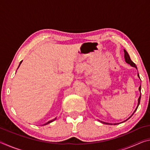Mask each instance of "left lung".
<instances>
[{
  "label": "left lung",
  "instance_id": "obj_1",
  "mask_svg": "<svg viewBox=\"0 0 150 150\" xmlns=\"http://www.w3.org/2000/svg\"><path fill=\"white\" fill-rule=\"evenodd\" d=\"M124 58H125V62L127 63H128L129 65H130L132 67H135L136 69H137V67H136V64L135 63H134L131 60V59H130V55H129V54H128V52H126V51L125 50H124ZM138 77L139 78V74L138 73ZM140 79V78H139ZM139 92H141V85L139 86ZM140 99H141V93H140V95H139V98H138V105H137V106H136V109H135V110L134 111V112L132 113V115L130 117H129L128 118H127L126 120H124V121H123V122H120V123H114V124H112V123H108V122H103V121H101V120H98V121L99 122H100L101 123H103V124H109V125H116V124H120V123H122V122H126V120H128L129 118H130L132 116V115H134V112H135L136 111V110L137 109H138V106H139V103H140Z\"/></svg>",
  "mask_w": 150,
  "mask_h": 150
}]
</instances>
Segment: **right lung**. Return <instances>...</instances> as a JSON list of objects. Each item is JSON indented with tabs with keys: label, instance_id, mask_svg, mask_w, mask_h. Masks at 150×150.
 I'll return each mask as SVG.
<instances>
[{
	"label": "right lung",
	"instance_id": "right-lung-1",
	"mask_svg": "<svg viewBox=\"0 0 150 150\" xmlns=\"http://www.w3.org/2000/svg\"><path fill=\"white\" fill-rule=\"evenodd\" d=\"M22 61H21V62H20V64H19V65H18V67H20V64H21V63H22ZM56 118H54V119H53V120H52L48 121L47 122H46V123L44 124H43V126H45V125H46V124H50V123H51V122H54L55 120H56Z\"/></svg>",
	"mask_w": 150,
	"mask_h": 150
}]
</instances>
